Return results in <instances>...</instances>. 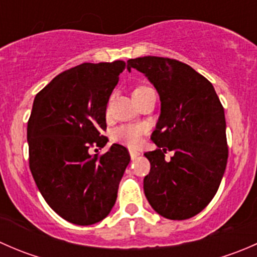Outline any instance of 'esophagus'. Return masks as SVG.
I'll list each match as a JSON object with an SVG mask.
<instances>
[{"mask_svg":"<svg viewBox=\"0 0 257 257\" xmlns=\"http://www.w3.org/2000/svg\"><path fill=\"white\" fill-rule=\"evenodd\" d=\"M129 154H131L132 160H134V159H137V158H138L139 155H141V153L137 152V150H131V152H129Z\"/></svg>","mask_w":257,"mask_h":257,"instance_id":"34e87169","label":"esophagus"}]
</instances>
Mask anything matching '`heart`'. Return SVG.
I'll return each instance as SVG.
<instances>
[{
    "label": "heart",
    "mask_w": 257,
    "mask_h": 257,
    "mask_svg": "<svg viewBox=\"0 0 257 257\" xmlns=\"http://www.w3.org/2000/svg\"><path fill=\"white\" fill-rule=\"evenodd\" d=\"M148 89V87H137L133 90V95L138 94V93L143 92V90ZM147 132V125L145 124H126V125L118 126L115 131L113 132L112 138L114 142L126 145L129 148H136L138 147L142 141V137Z\"/></svg>",
    "instance_id": "obj_1"
}]
</instances>
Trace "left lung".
<instances>
[{
  "label": "left lung",
  "instance_id": "8db88e82",
  "mask_svg": "<svg viewBox=\"0 0 257 257\" xmlns=\"http://www.w3.org/2000/svg\"><path fill=\"white\" fill-rule=\"evenodd\" d=\"M142 72L160 98V115L145 153L150 172L144 194L170 220L195 216L211 201L227 163L225 113L214 87L190 66L164 57H139L126 69ZM173 151L170 161L165 153Z\"/></svg>",
  "mask_w": 257,
  "mask_h": 257
}]
</instances>
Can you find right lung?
<instances>
[{"label":"right lung","mask_w":257,"mask_h":257,"mask_svg":"<svg viewBox=\"0 0 257 257\" xmlns=\"http://www.w3.org/2000/svg\"><path fill=\"white\" fill-rule=\"evenodd\" d=\"M125 68L123 61L82 63L58 74L36 95L27 125L30 169L38 190L57 214L76 225L108 216L131 157L108 139L105 110ZM97 150V149H95Z\"/></svg>","instance_id":"1"}]
</instances>
